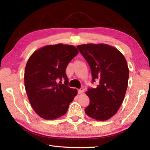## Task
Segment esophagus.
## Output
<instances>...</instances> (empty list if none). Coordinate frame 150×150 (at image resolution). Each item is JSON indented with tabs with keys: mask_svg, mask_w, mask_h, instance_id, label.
Wrapping results in <instances>:
<instances>
[{
	"mask_svg": "<svg viewBox=\"0 0 150 150\" xmlns=\"http://www.w3.org/2000/svg\"><path fill=\"white\" fill-rule=\"evenodd\" d=\"M83 92H84V89L82 88H81V89H79V90H78V93L79 94H82V93H83Z\"/></svg>",
	"mask_w": 150,
	"mask_h": 150,
	"instance_id": "1",
	"label": "esophagus"
}]
</instances>
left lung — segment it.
I'll return each mask as SVG.
<instances>
[{
  "label": "left lung",
  "instance_id": "obj_1",
  "mask_svg": "<svg viewBox=\"0 0 150 150\" xmlns=\"http://www.w3.org/2000/svg\"><path fill=\"white\" fill-rule=\"evenodd\" d=\"M77 48L90 67L92 82H98L97 88L86 92L90 103L85 113L95 120H106L117 112L125 97L129 78L126 60L108 44H82Z\"/></svg>",
  "mask_w": 150,
  "mask_h": 150
}]
</instances>
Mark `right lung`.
<instances>
[{
  "label": "right lung",
  "mask_w": 150,
  "mask_h": 150,
  "mask_svg": "<svg viewBox=\"0 0 150 150\" xmlns=\"http://www.w3.org/2000/svg\"><path fill=\"white\" fill-rule=\"evenodd\" d=\"M78 53L75 46L58 44L41 47L28 59L25 89L33 109L42 119L53 120L64 115L77 95L76 89L68 86L66 69ZM62 80L64 85L57 82Z\"/></svg>",
  "instance_id": "1"
}]
</instances>
